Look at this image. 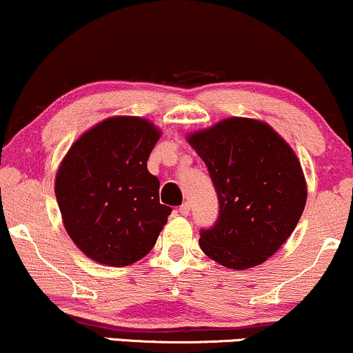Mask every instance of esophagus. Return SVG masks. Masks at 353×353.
Listing matches in <instances>:
<instances>
[{
  "instance_id": "esophagus-1",
  "label": "esophagus",
  "mask_w": 353,
  "mask_h": 353,
  "mask_svg": "<svg viewBox=\"0 0 353 353\" xmlns=\"http://www.w3.org/2000/svg\"><path fill=\"white\" fill-rule=\"evenodd\" d=\"M178 211H180L181 216H188V214H190V203L185 201L183 205H181L180 208H178Z\"/></svg>"
}]
</instances>
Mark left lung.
Returning <instances> with one entry per match:
<instances>
[{"label":"left lung","mask_w":353,"mask_h":353,"mask_svg":"<svg viewBox=\"0 0 353 353\" xmlns=\"http://www.w3.org/2000/svg\"><path fill=\"white\" fill-rule=\"evenodd\" d=\"M208 167L219 216L200 248L230 269L264 263L288 241L307 200L301 161L266 122L231 117L188 135Z\"/></svg>","instance_id":"obj_1"}]
</instances>
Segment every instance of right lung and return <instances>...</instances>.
Instances as JSON below:
<instances>
[{"instance_id":"obj_1","label":"right lung","mask_w":353,"mask_h":353,"mask_svg":"<svg viewBox=\"0 0 353 353\" xmlns=\"http://www.w3.org/2000/svg\"><path fill=\"white\" fill-rule=\"evenodd\" d=\"M150 120H102L69 148L56 173L62 223L87 258L123 268L155 246L172 213L160 203L159 178L147 160L160 139Z\"/></svg>"}]
</instances>
